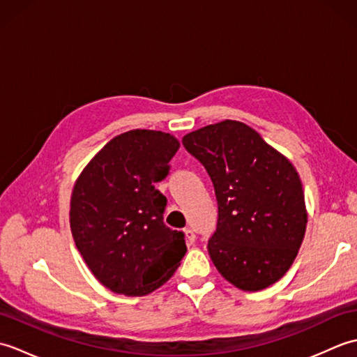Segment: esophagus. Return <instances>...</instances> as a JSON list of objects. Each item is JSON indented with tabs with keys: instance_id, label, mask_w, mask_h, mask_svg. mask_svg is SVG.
Returning <instances> with one entry per match:
<instances>
[{
	"instance_id": "34e87169",
	"label": "esophagus",
	"mask_w": 357,
	"mask_h": 357,
	"mask_svg": "<svg viewBox=\"0 0 357 357\" xmlns=\"http://www.w3.org/2000/svg\"><path fill=\"white\" fill-rule=\"evenodd\" d=\"M184 233H185V238H187L188 244H195L196 234H195V231L190 229V227H187V229H184Z\"/></svg>"
}]
</instances>
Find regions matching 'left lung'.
<instances>
[{"mask_svg": "<svg viewBox=\"0 0 357 357\" xmlns=\"http://www.w3.org/2000/svg\"><path fill=\"white\" fill-rule=\"evenodd\" d=\"M183 144L215 187L218 224L207 245L215 267L245 291L275 284L291 267L305 234L298 172L238 121L202 127L185 135Z\"/></svg>", "mask_w": 357, "mask_h": 357, "instance_id": "obj_1", "label": "left lung"}]
</instances>
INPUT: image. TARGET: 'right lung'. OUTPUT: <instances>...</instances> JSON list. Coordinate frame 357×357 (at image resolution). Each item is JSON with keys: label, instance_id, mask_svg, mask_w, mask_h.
I'll use <instances>...</instances> for the list:
<instances>
[{"label": "right lung", "instance_id": "add662e5", "mask_svg": "<svg viewBox=\"0 0 357 357\" xmlns=\"http://www.w3.org/2000/svg\"><path fill=\"white\" fill-rule=\"evenodd\" d=\"M178 149L169 133L126 132L105 144L73 187L75 244L95 278L118 294L156 290L187 252L184 231L164 224L167 198L155 188Z\"/></svg>", "mask_w": 357, "mask_h": 357}]
</instances>
